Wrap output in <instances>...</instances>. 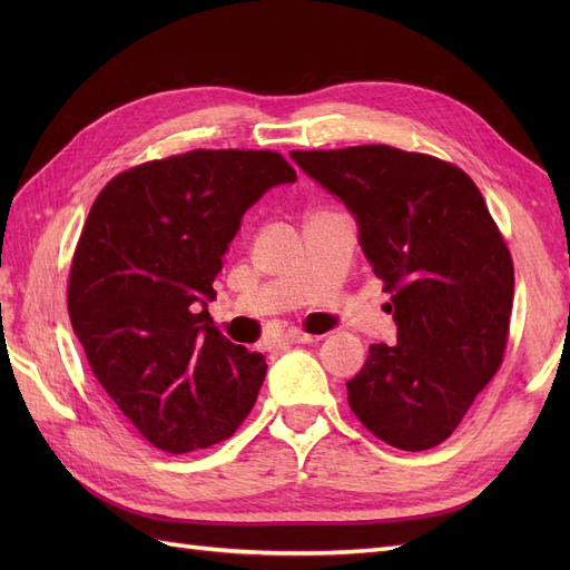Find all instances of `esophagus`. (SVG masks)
Returning <instances> with one entry per match:
<instances>
[{"instance_id":"obj_1","label":"esophagus","mask_w":570,"mask_h":570,"mask_svg":"<svg viewBox=\"0 0 570 570\" xmlns=\"http://www.w3.org/2000/svg\"><path fill=\"white\" fill-rule=\"evenodd\" d=\"M318 337H314V335H306V333H302V331H287L285 335H281V344H312V342H316Z\"/></svg>"}]
</instances>
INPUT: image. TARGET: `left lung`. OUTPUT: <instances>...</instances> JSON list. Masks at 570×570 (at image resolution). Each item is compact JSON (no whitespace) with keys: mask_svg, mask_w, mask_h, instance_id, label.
Segmentation results:
<instances>
[{"mask_svg":"<svg viewBox=\"0 0 570 570\" xmlns=\"http://www.w3.org/2000/svg\"><path fill=\"white\" fill-rule=\"evenodd\" d=\"M354 216L392 292L396 344H371L347 383L356 419L406 452L444 442L502 364L513 264L475 183L416 151L366 145L289 151Z\"/></svg>","mask_w":570,"mask_h":570,"instance_id":"1","label":"left lung"}]
</instances>
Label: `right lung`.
<instances>
[{
	"label": "right lung",
	"mask_w": 570,
	"mask_h": 570,
	"mask_svg": "<svg viewBox=\"0 0 570 570\" xmlns=\"http://www.w3.org/2000/svg\"><path fill=\"white\" fill-rule=\"evenodd\" d=\"M295 180L275 151L197 149L130 168L95 199L68 316L99 385L157 450H204L252 411L266 361L206 306L249 206Z\"/></svg>",
	"instance_id": "right-lung-1"
}]
</instances>
